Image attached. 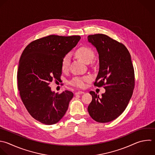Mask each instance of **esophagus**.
<instances>
[{"mask_svg": "<svg viewBox=\"0 0 155 155\" xmlns=\"http://www.w3.org/2000/svg\"><path fill=\"white\" fill-rule=\"evenodd\" d=\"M84 91H77V92H76L75 93V94H84Z\"/></svg>", "mask_w": 155, "mask_h": 155, "instance_id": "esophagus-1", "label": "esophagus"}]
</instances>
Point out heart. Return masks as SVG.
Listing matches in <instances>:
<instances>
[{
	"mask_svg": "<svg viewBox=\"0 0 155 155\" xmlns=\"http://www.w3.org/2000/svg\"><path fill=\"white\" fill-rule=\"evenodd\" d=\"M76 56L81 61L85 63H89L94 57V51L87 46H81L79 47L75 51ZM70 62V58L68 55H65L61 62V69L63 71L68 70ZM90 79L88 77H75L70 82L73 86L82 88L85 85V82Z\"/></svg>",
	"mask_w": 155,
	"mask_h": 155,
	"instance_id": "1",
	"label": "heart"
}]
</instances>
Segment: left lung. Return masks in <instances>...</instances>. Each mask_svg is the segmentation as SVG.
I'll return each instance as SVG.
<instances>
[{
  "instance_id": "8db88e82",
  "label": "left lung",
  "mask_w": 155,
  "mask_h": 155,
  "mask_svg": "<svg viewBox=\"0 0 155 155\" xmlns=\"http://www.w3.org/2000/svg\"><path fill=\"white\" fill-rule=\"evenodd\" d=\"M88 41L99 54V70L94 85L105 89L101 97L90 91L92 101L88 111L95 121L108 122L124 112L133 94L134 73L131 56L124 45L105 35H89Z\"/></svg>"
}]
</instances>
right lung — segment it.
Returning a JSON list of instances; mask_svg holds the SVG:
<instances>
[{
  "label": "right lung",
  "instance_id": "1",
  "mask_svg": "<svg viewBox=\"0 0 155 155\" xmlns=\"http://www.w3.org/2000/svg\"><path fill=\"white\" fill-rule=\"evenodd\" d=\"M80 39L50 35L31 42L21 55L17 74L21 98L30 115L42 124L58 122L73 97L68 90L55 93L49 85L53 80L61 81L62 60Z\"/></svg>",
  "mask_w": 155,
  "mask_h": 155
}]
</instances>
